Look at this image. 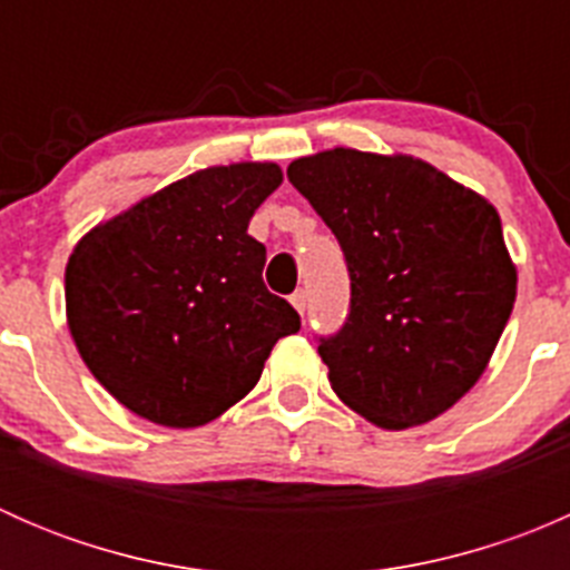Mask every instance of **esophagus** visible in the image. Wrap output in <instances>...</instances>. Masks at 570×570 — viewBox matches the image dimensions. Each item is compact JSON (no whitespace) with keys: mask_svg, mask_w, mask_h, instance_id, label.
Segmentation results:
<instances>
[{"mask_svg":"<svg viewBox=\"0 0 570 570\" xmlns=\"http://www.w3.org/2000/svg\"><path fill=\"white\" fill-rule=\"evenodd\" d=\"M289 303H292V306L297 308V314H301V317H303V314H306V292H303V289H297L295 295L289 297Z\"/></svg>","mask_w":570,"mask_h":570,"instance_id":"1","label":"esophagus"}]
</instances>
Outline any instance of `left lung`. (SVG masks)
<instances>
[{
	"label": "left lung",
	"mask_w": 570,
	"mask_h": 570,
	"mask_svg": "<svg viewBox=\"0 0 570 570\" xmlns=\"http://www.w3.org/2000/svg\"><path fill=\"white\" fill-rule=\"evenodd\" d=\"M286 176L347 262V322L317 347L333 392L383 430L450 411L485 372L515 303L499 212L405 154L331 148Z\"/></svg>",
	"instance_id": "obj_1"
}]
</instances>
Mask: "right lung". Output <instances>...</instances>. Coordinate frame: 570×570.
Returning <instances> with one entry per match:
<instances>
[{"mask_svg": "<svg viewBox=\"0 0 570 570\" xmlns=\"http://www.w3.org/2000/svg\"><path fill=\"white\" fill-rule=\"evenodd\" d=\"M278 165L206 168L137 200L77 243L66 267L73 344L120 405L163 428H200L258 383L301 317L264 286L253 212Z\"/></svg>", "mask_w": 570, "mask_h": 570, "instance_id": "add662e5", "label": "right lung"}]
</instances>
